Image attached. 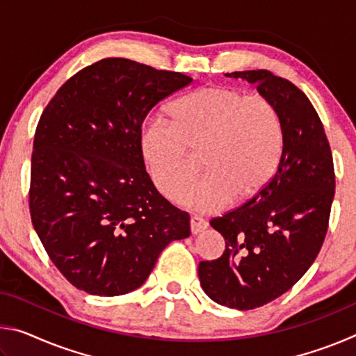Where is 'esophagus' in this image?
Segmentation results:
<instances>
[{"mask_svg":"<svg viewBox=\"0 0 356 356\" xmlns=\"http://www.w3.org/2000/svg\"><path fill=\"white\" fill-rule=\"evenodd\" d=\"M209 227L207 221H204L201 218H197V216H193V218L190 220V229H191V234H201L206 231V229Z\"/></svg>","mask_w":356,"mask_h":356,"instance_id":"esophagus-1","label":"esophagus"}]
</instances>
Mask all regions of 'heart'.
I'll return each instance as SVG.
<instances>
[{
	"instance_id": "heart-1",
	"label": "heart",
	"mask_w": 356,
	"mask_h": 356,
	"mask_svg": "<svg viewBox=\"0 0 356 356\" xmlns=\"http://www.w3.org/2000/svg\"><path fill=\"white\" fill-rule=\"evenodd\" d=\"M171 124L143 125L140 146L160 193L200 213L225 209L234 196L251 200L275 176L282 124L273 102L229 86L197 89L168 106ZM201 154L204 177L188 193Z\"/></svg>"
}]
</instances>
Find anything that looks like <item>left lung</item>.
Instances as JSON below:
<instances>
[{
    "label": "left lung",
    "instance_id": "1",
    "mask_svg": "<svg viewBox=\"0 0 356 356\" xmlns=\"http://www.w3.org/2000/svg\"><path fill=\"white\" fill-rule=\"evenodd\" d=\"M256 84L273 102L282 124L278 170L243 206L210 221L226 240L216 261L197 267L215 303L254 309L287 292L316 261L327 236L334 168L322 120L309 99L268 70L226 74Z\"/></svg>",
    "mask_w": 356,
    "mask_h": 356
}]
</instances>
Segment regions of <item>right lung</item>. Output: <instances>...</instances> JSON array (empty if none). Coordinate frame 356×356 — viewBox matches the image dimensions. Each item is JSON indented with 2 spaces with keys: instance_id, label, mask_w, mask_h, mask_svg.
I'll use <instances>...</instances> for the list:
<instances>
[{
  "instance_id": "right-lung-1",
  "label": "right lung",
  "mask_w": 356,
  "mask_h": 356,
  "mask_svg": "<svg viewBox=\"0 0 356 356\" xmlns=\"http://www.w3.org/2000/svg\"><path fill=\"white\" fill-rule=\"evenodd\" d=\"M191 78L106 58L69 78L42 113L29 210L51 262L70 284L116 297L144 284L190 215L150 180L140 146L152 108Z\"/></svg>"
}]
</instances>
